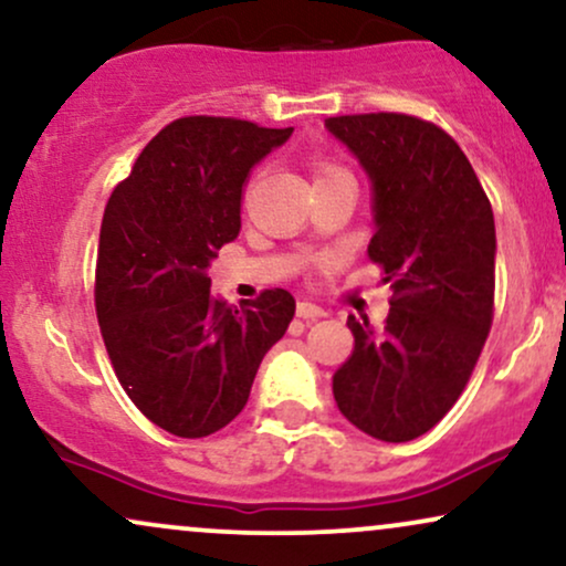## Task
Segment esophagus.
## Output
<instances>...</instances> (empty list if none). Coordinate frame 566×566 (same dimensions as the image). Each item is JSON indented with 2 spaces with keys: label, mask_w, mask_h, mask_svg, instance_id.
I'll return each instance as SVG.
<instances>
[{
  "label": "esophagus",
  "mask_w": 566,
  "mask_h": 566,
  "mask_svg": "<svg viewBox=\"0 0 566 566\" xmlns=\"http://www.w3.org/2000/svg\"><path fill=\"white\" fill-rule=\"evenodd\" d=\"M297 316L301 318H322V316H326V311L322 308V305H316V303H311V301H297Z\"/></svg>",
  "instance_id": "1"
}]
</instances>
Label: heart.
<instances>
[{
	"label": "heart",
	"mask_w": 566,
	"mask_h": 566,
	"mask_svg": "<svg viewBox=\"0 0 566 566\" xmlns=\"http://www.w3.org/2000/svg\"><path fill=\"white\" fill-rule=\"evenodd\" d=\"M326 171H335V168H332V166H324L322 171H318V174H326Z\"/></svg>",
	"instance_id": "heart-1"
}]
</instances>
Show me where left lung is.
I'll return each mask as SVG.
<instances>
[{
    "instance_id": "obj_1",
    "label": "left lung",
    "mask_w": 566,
    "mask_h": 566,
    "mask_svg": "<svg viewBox=\"0 0 566 566\" xmlns=\"http://www.w3.org/2000/svg\"><path fill=\"white\" fill-rule=\"evenodd\" d=\"M324 126L369 176V258L392 290L382 329L348 318L356 348L332 390L360 432L408 442L451 411L485 345L495 292L493 208L472 163L434 124L369 113Z\"/></svg>"
}]
</instances>
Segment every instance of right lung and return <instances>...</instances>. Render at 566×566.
Returning <instances> with one entry per match:
<instances>
[{
    "mask_svg": "<svg viewBox=\"0 0 566 566\" xmlns=\"http://www.w3.org/2000/svg\"><path fill=\"white\" fill-rule=\"evenodd\" d=\"M292 128L192 115L168 124L115 187L99 229L97 318L113 369L153 424L176 438L227 427L295 316L287 290L229 305L208 269L242 227L250 168Z\"/></svg>",
    "mask_w": 566,
    "mask_h": 566,
    "instance_id": "add662e5",
    "label": "right lung"
}]
</instances>
